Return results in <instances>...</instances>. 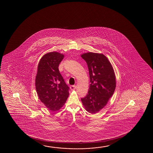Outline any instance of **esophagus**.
Instances as JSON below:
<instances>
[{
  "instance_id": "obj_1",
  "label": "esophagus",
  "mask_w": 153,
  "mask_h": 153,
  "mask_svg": "<svg viewBox=\"0 0 153 153\" xmlns=\"http://www.w3.org/2000/svg\"><path fill=\"white\" fill-rule=\"evenodd\" d=\"M70 88L71 90H75L76 88V86L75 85H71L70 87Z\"/></svg>"
}]
</instances>
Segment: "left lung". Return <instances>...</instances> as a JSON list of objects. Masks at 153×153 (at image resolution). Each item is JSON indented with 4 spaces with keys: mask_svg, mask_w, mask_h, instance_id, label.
Masks as SVG:
<instances>
[{
    "mask_svg": "<svg viewBox=\"0 0 153 153\" xmlns=\"http://www.w3.org/2000/svg\"><path fill=\"white\" fill-rule=\"evenodd\" d=\"M81 56L88 65L90 82L88 94L81 100L88 112L96 113L105 106L114 92L115 74L104 55L89 52Z\"/></svg>",
    "mask_w": 153,
    "mask_h": 153,
    "instance_id": "8db88e82",
    "label": "left lung"
}]
</instances>
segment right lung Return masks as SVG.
I'll return each instance as SVG.
<instances>
[{"label": "right lung", "instance_id": "add662e5", "mask_svg": "<svg viewBox=\"0 0 153 153\" xmlns=\"http://www.w3.org/2000/svg\"><path fill=\"white\" fill-rule=\"evenodd\" d=\"M64 55L48 53L40 59L36 76V88L38 96L46 108L55 111L63 107L69 95V87L59 71Z\"/></svg>", "mask_w": 153, "mask_h": 153}]
</instances>
